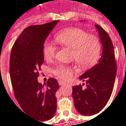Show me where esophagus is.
<instances>
[{"mask_svg":"<svg viewBox=\"0 0 126 126\" xmlns=\"http://www.w3.org/2000/svg\"><path fill=\"white\" fill-rule=\"evenodd\" d=\"M58 84H59L60 86H62V85H64V84H65V82H64L63 81H61V80H59V81H58Z\"/></svg>","mask_w":126,"mask_h":126,"instance_id":"34e87169","label":"esophagus"}]
</instances>
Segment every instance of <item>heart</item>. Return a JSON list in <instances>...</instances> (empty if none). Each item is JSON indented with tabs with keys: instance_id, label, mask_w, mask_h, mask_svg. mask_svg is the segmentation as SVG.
<instances>
[{
	"instance_id": "heart-1",
	"label": "heart",
	"mask_w": 126,
	"mask_h": 126,
	"mask_svg": "<svg viewBox=\"0 0 126 126\" xmlns=\"http://www.w3.org/2000/svg\"><path fill=\"white\" fill-rule=\"evenodd\" d=\"M55 40L62 46L72 49V58L82 68H87L97 63L99 58L101 45L99 39L93 35H88L82 29L70 27L55 35ZM44 56L52 60L56 52V47L48 42L44 44ZM54 74L62 80L69 79L72 74L71 67L59 65L54 70Z\"/></svg>"
}]
</instances>
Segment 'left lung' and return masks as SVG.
Here are the masks:
<instances>
[{
    "instance_id": "8db88e82",
    "label": "left lung",
    "mask_w": 126,
    "mask_h": 126,
    "mask_svg": "<svg viewBox=\"0 0 126 126\" xmlns=\"http://www.w3.org/2000/svg\"><path fill=\"white\" fill-rule=\"evenodd\" d=\"M95 27L103 47L101 57L97 64L79 77L86 82L87 87L84 89L81 84L72 87L74 107L83 115L97 114L104 108L111 95L117 72L111 40L101 27L95 25Z\"/></svg>"
}]
</instances>
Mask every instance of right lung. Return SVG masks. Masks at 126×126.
<instances>
[{
    "instance_id": "add662e5",
    "label": "right lung",
    "mask_w": 126,
    "mask_h": 126,
    "mask_svg": "<svg viewBox=\"0 0 126 126\" xmlns=\"http://www.w3.org/2000/svg\"><path fill=\"white\" fill-rule=\"evenodd\" d=\"M58 22L25 28L15 42L10 57V77L15 97L25 113L41 122L52 119L56 111V93L59 84L52 78L42 84L37 77L44 63L45 40Z\"/></svg>"
}]
</instances>
